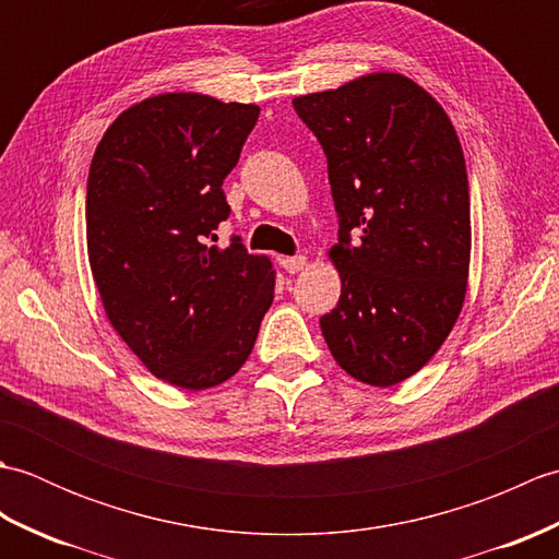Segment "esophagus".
Here are the masks:
<instances>
[{"label": "esophagus", "mask_w": 559, "mask_h": 559, "mask_svg": "<svg viewBox=\"0 0 559 559\" xmlns=\"http://www.w3.org/2000/svg\"><path fill=\"white\" fill-rule=\"evenodd\" d=\"M305 264H307V259L305 257H286V259H281V266L286 269L288 273H298V271H302L305 269Z\"/></svg>", "instance_id": "esophagus-1"}]
</instances>
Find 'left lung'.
Masks as SVG:
<instances>
[{
    "label": "left lung",
    "mask_w": 559,
    "mask_h": 559,
    "mask_svg": "<svg viewBox=\"0 0 559 559\" xmlns=\"http://www.w3.org/2000/svg\"><path fill=\"white\" fill-rule=\"evenodd\" d=\"M329 163L338 305L319 319L334 360L394 386L439 350L461 314L471 264L466 160L430 93L377 71L293 100Z\"/></svg>",
    "instance_id": "1"
}]
</instances>
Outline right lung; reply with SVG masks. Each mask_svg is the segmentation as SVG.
Segmentation results:
<instances>
[{"mask_svg":"<svg viewBox=\"0 0 559 559\" xmlns=\"http://www.w3.org/2000/svg\"><path fill=\"white\" fill-rule=\"evenodd\" d=\"M257 117V105L160 93L117 117L91 160L86 242L105 314L151 374L189 391L240 370L273 302L269 257L240 237L211 245Z\"/></svg>","mask_w":559,"mask_h":559,"instance_id":"obj_1","label":"right lung"}]
</instances>
